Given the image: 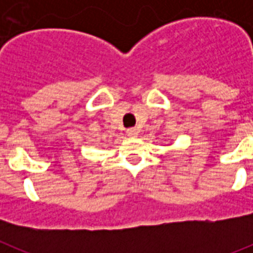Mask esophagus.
Segmentation results:
<instances>
[{
    "label": "esophagus",
    "instance_id": "obj_1",
    "mask_svg": "<svg viewBox=\"0 0 253 253\" xmlns=\"http://www.w3.org/2000/svg\"><path fill=\"white\" fill-rule=\"evenodd\" d=\"M138 134H139V131H138L135 128H130V129H128V130H126V135H128V137H130V138H137Z\"/></svg>",
    "mask_w": 253,
    "mask_h": 253
}]
</instances>
